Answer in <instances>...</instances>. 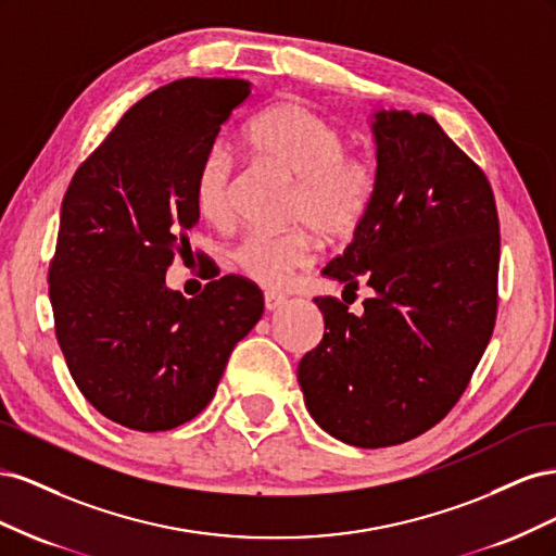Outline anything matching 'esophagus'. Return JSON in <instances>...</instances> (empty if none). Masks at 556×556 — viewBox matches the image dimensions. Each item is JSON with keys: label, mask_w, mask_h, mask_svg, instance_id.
I'll list each match as a JSON object with an SVG mask.
<instances>
[{"label": "esophagus", "mask_w": 556, "mask_h": 556, "mask_svg": "<svg viewBox=\"0 0 556 556\" xmlns=\"http://www.w3.org/2000/svg\"><path fill=\"white\" fill-rule=\"evenodd\" d=\"M285 304H288V299L280 296V294H274V292H266L264 294V308H266V313H274V311L282 308Z\"/></svg>", "instance_id": "obj_1"}]
</instances>
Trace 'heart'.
Wrapping results in <instances>:
<instances>
[{
    "label": "heart",
    "instance_id": "heart-1",
    "mask_svg": "<svg viewBox=\"0 0 556 556\" xmlns=\"http://www.w3.org/2000/svg\"><path fill=\"white\" fill-rule=\"evenodd\" d=\"M245 146L262 164L294 180L290 223H304L329 241L357 231L376 192V172L364 155L345 153L343 131L311 106L280 102L245 129ZM194 204L211 225L233 217V169L225 148H211L194 176ZM308 227L290 233H248L233 264L266 290H282L313 257L317 241Z\"/></svg>",
    "mask_w": 556,
    "mask_h": 556
}]
</instances>
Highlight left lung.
Returning a JSON list of instances; mask_svg holds the SVG:
<instances>
[{
  "label": "left lung",
  "instance_id": "left-lung-1",
  "mask_svg": "<svg viewBox=\"0 0 556 556\" xmlns=\"http://www.w3.org/2000/svg\"><path fill=\"white\" fill-rule=\"evenodd\" d=\"M376 192L325 276L374 296L315 299L319 345L299 362L315 422L355 447L417 439L450 413L492 339L498 215L490 182L435 117L376 109Z\"/></svg>",
  "mask_w": 556,
  "mask_h": 556
}]
</instances>
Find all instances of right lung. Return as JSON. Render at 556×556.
Wrapping results in <instances>:
<instances>
[{
    "label": "right lung",
    "instance_id": "1",
    "mask_svg": "<svg viewBox=\"0 0 556 556\" xmlns=\"http://www.w3.org/2000/svg\"><path fill=\"white\" fill-rule=\"evenodd\" d=\"M250 92L243 78H182L150 92L64 194L48 274L58 343L83 396L127 429L197 417L264 313L262 292L237 276L194 299L166 285L199 223V164Z\"/></svg>",
    "mask_w": 556,
    "mask_h": 556
}]
</instances>
